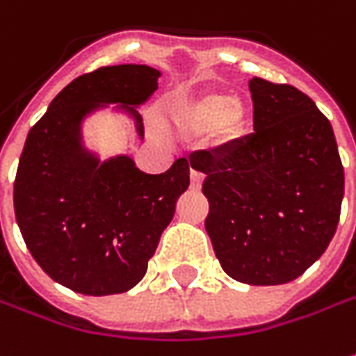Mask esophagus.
<instances>
[{"label":"esophagus","instance_id":"esophagus-1","mask_svg":"<svg viewBox=\"0 0 356 356\" xmlns=\"http://www.w3.org/2000/svg\"><path fill=\"white\" fill-rule=\"evenodd\" d=\"M202 185V175L199 171H195V169H191V187L193 189H201Z\"/></svg>","mask_w":356,"mask_h":356}]
</instances>
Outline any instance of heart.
Returning <instances> with one entry per match:
<instances>
[{"instance_id": "heart-1", "label": "heart", "mask_w": 356, "mask_h": 356, "mask_svg": "<svg viewBox=\"0 0 356 356\" xmlns=\"http://www.w3.org/2000/svg\"><path fill=\"white\" fill-rule=\"evenodd\" d=\"M173 120L183 131H209L213 145H230L246 129L248 108L236 94L211 90L189 104L179 106L173 112Z\"/></svg>"}]
</instances>
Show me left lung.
Listing matches in <instances>:
<instances>
[{
	"instance_id": "8db88e82",
	"label": "left lung",
	"mask_w": 356,
	"mask_h": 356,
	"mask_svg": "<svg viewBox=\"0 0 356 356\" xmlns=\"http://www.w3.org/2000/svg\"><path fill=\"white\" fill-rule=\"evenodd\" d=\"M254 131L193 155L209 199L204 228L228 276L250 286L300 277L339 225L345 173L329 120L307 94L254 79Z\"/></svg>"
}]
</instances>
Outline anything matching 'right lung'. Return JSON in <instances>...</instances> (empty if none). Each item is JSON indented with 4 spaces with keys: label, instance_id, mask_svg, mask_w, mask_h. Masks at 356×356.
Returning <instances> with one entry per match:
<instances>
[{
    "label": "right lung",
    "instance_id": "obj_1",
    "mask_svg": "<svg viewBox=\"0 0 356 356\" xmlns=\"http://www.w3.org/2000/svg\"><path fill=\"white\" fill-rule=\"evenodd\" d=\"M161 72L147 65L102 67L56 94L29 129L13 204L19 230L44 274L84 296L124 293L147 272L161 232L189 187V161L147 175L128 155L106 161L82 143V122L106 104L136 122Z\"/></svg>",
    "mask_w": 356,
    "mask_h": 356
}]
</instances>
